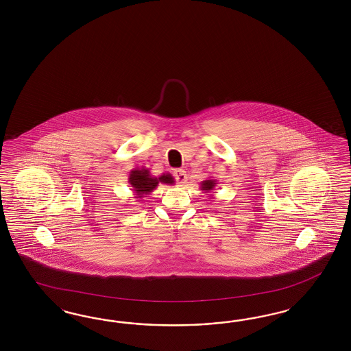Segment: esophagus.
<instances>
[{"instance_id": "obj_1", "label": "esophagus", "mask_w": 351, "mask_h": 351, "mask_svg": "<svg viewBox=\"0 0 351 351\" xmlns=\"http://www.w3.org/2000/svg\"><path fill=\"white\" fill-rule=\"evenodd\" d=\"M173 175H175V179H176V181H178L180 185H184L185 181L188 179V178H186V172L184 170H175Z\"/></svg>"}]
</instances>
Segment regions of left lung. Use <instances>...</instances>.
Returning a JSON list of instances; mask_svg holds the SVG:
<instances>
[{"mask_svg": "<svg viewBox=\"0 0 351 351\" xmlns=\"http://www.w3.org/2000/svg\"><path fill=\"white\" fill-rule=\"evenodd\" d=\"M216 184H217V182H216L215 179H210V180L202 181V182H201V191H204V193H210V191L215 189Z\"/></svg>", "mask_w": 351, "mask_h": 351, "instance_id": "obj_1", "label": "left lung"}]
</instances>
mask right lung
I'll list each match as a JSON object with an SVG mask.
<instances>
[{
  "label": "right lung",
  "instance_id": "1",
  "mask_svg": "<svg viewBox=\"0 0 351 351\" xmlns=\"http://www.w3.org/2000/svg\"><path fill=\"white\" fill-rule=\"evenodd\" d=\"M128 182H130L132 191L136 195L135 198L141 199V198L147 197L150 191H154L158 186L160 182V184L172 185V184H175V179L169 172L162 173L158 178L153 176L149 169L141 167V169L131 170L130 176H128Z\"/></svg>",
  "mask_w": 351,
  "mask_h": 351
}]
</instances>
